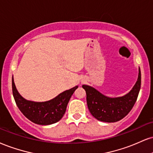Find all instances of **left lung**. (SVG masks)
Returning a JSON list of instances; mask_svg holds the SVG:
<instances>
[{"mask_svg":"<svg viewBox=\"0 0 153 153\" xmlns=\"http://www.w3.org/2000/svg\"><path fill=\"white\" fill-rule=\"evenodd\" d=\"M135 84L129 93L123 96H106L92 86L82 85L86 92L88 108L91 115L100 121L115 123L120 120L130 113L138 96L141 85L140 69Z\"/></svg>","mask_w":153,"mask_h":153,"instance_id":"obj_1","label":"left lung"}]
</instances>
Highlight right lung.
I'll use <instances>...</instances> for the list:
<instances>
[{
    "mask_svg": "<svg viewBox=\"0 0 153 153\" xmlns=\"http://www.w3.org/2000/svg\"><path fill=\"white\" fill-rule=\"evenodd\" d=\"M78 86L71 88L51 100L45 102L27 100L20 95L12 78V89L15 101L21 113L31 122L48 126L58 122L63 117L70 99Z\"/></svg>",
    "mask_w": 153,
    "mask_h": 153,
    "instance_id": "right-lung-1",
    "label": "right lung"
}]
</instances>
